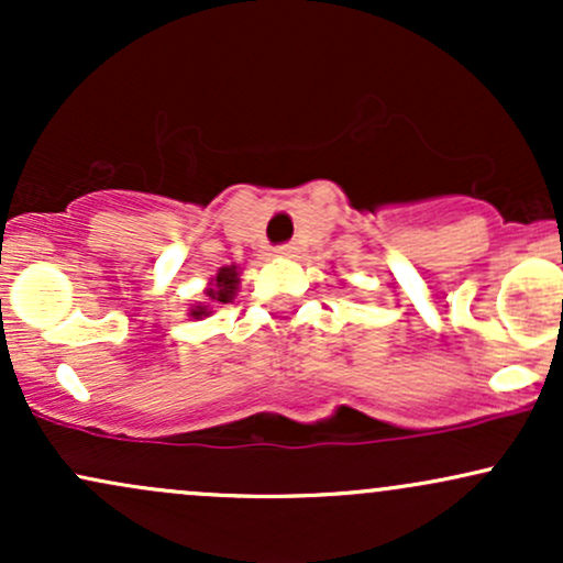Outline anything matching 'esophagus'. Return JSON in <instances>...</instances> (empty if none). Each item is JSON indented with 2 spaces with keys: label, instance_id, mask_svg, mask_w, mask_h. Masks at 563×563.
<instances>
[{
  "label": "esophagus",
  "instance_id": "obj_1",
  "mask_svg": "<svg viewBox=\"0 0 563 563\" xmlns=\"http://www.w3.org/2000/svg\"><path fill=\"white\" fill-rule=\"evenodd\" d=\"M296 251H299V245H296V243H280V245H277V249H275V254H277V256H294Z\"/></svg>",
  "mask_w": 563,
  "mask_h": 563
}]
</instances>
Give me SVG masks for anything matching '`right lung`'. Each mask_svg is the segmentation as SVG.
I'll return each mask as SVG.
<instances>
[{
	"mask_svg": "<svg viewBox=\"0 0 563 563\" xmlns=\"http://www.w3.org/2000/svg\"><path fill=\"white\" fill-rule=\"evenodd\" d=\"M235 288H238L235 267H222V269H219L217 280H214V288L206 290V296L219 301V303H230L232 296H235ZM200 314H209V312H206V307L192 309V318H200Z\"/></svg>",
	"mask_w": 563,
	"mask_h": 563,
	"instance_id": "right-lung-1",
	"label": "right lung"
}]
</instances>
